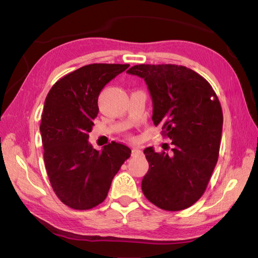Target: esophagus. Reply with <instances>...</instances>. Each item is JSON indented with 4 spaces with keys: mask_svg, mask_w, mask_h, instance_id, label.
Wrapping results in <instances>:
<instances>
[{
    "mask_svg": "<svg viewBox=\"0 0 258 258\" xmlns=\"http://www.w3.org/2000/svg\"><path fill=\"white\" fill-rule=\"evenodd\" d=\"M141 153V149H139V147H133L132 149V155H138Z\"/></svg>",
    "mask_w": 258,
    "mask_h": 258,
    "instance_id": "34e87169",
    "label": "esophagus"
}]
</instances>
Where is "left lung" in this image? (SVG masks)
Wrapping results in <instances>:
<instances>
[{
  "mask_svg": "<svg viewBox=\"0 0 258 258\" xmlns=\"http://www.w3.org/2000/svg\"><path fill=\"white\" fill-rule=\"evenodd\" d=\"M126 73L145 81L153 123L162 125L173 145L169 154L144 150L149 171L142 190L162 210H185L201 199L217 163L223 127L220 101L204 78L180 65L140 64Z\"/></svg>",
  "mask_w": 258,
  "mask_h": 258,
  "instance_id": "8db88e82",
  "label": "left lung"
}]
</instances>
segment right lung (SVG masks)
Here are the masks:
<instances>
[{"instance_id": "add662e5", "label": "right lung", "mask_w": 258, "mask_h": 258, "mask_svg": "<svg viewBox=\"0 0 258 258\" xmlns=\"http://www.w3.org/2000/svg\"><path fill=\"white\" fill-rule=\"evenodd\" d=\"M128 64H90L58 80L48 92L41 120L45 168L62 203L90 210L106 199L112 180L131 156L126 145L112 142L102 151L89 142L103 87Z\"/></svg>"}]
</instances>
